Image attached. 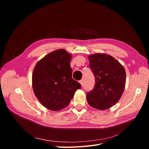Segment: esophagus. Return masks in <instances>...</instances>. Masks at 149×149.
Returning <instances> with one entry per match:
<instances>
[{
	"instance_id": "1",
	"label": "esophagus",
	"mask_w": 149,
	"mask_h": 149,
	"mask_svg": "<svg viewBox=\"0 0 149 149\" xmlns=\"http://www.w3.org/2000/svg\"><path fill=\"white\" fill-rule=\"evenodd\" d=\"M83 83H84V80H83V79H81V80L79 81V83L81 84V85L82 86H83Z\"/></svg>"
}]
</instances>
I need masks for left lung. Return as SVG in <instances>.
Here are the masks:
<instances>
[{
  "instance_id": "obj_1",
  "label": "left lung",
  "mask_w": 149,
  "mask_h": 149,
  "mask_svg": "<svg viewBox=\"0 0 149 149\" xmlns=\"http://www.w3.org/2000/svg\"><path fill=\"white\" fill-rule=\"evenodd\" d=\"M88 59L96 83L87 94V101L95 109H107L118 102L124 92L125 69L114 57L104 53L89 55Z\"/></svg>"
}]
</instances>
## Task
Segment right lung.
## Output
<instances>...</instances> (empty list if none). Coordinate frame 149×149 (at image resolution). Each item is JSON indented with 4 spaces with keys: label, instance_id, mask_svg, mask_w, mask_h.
<instances>
[{
    "label": "right lung",
    "instance_id": "obj_1",
    "mask_svg": "<svg viewBox=\"0 0 149 149\" xmlns=\"http://www.w3.org/2000/svg\"><path fill=\"white\" fill-rule=\"evenodd\" d=\"M71 55L63 49L48 53L36 64L32 75L35 95L47 109L57 111L69 104L81 84L72 78Z\"/></svg>",
    "mask_w": 149,
    "mask_h": 149
}]
</instances>
